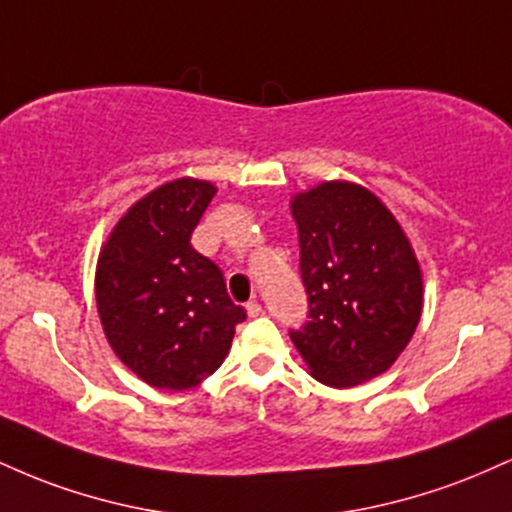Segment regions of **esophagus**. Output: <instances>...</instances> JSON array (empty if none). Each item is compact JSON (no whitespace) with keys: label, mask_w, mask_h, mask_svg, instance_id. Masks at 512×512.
I'll list each match as a JSON object with an SVG mask.
<instances>
[{"label":"esophagus","mask_w":512,"mask_h":512,"mask_svg":"<svg viewBox=\"0 0 512 512\" xmlns=\"http://www.w3.org/2000/svg\"><path fill=\"white\" fill-rule=\"evenodd\" d=\"M245 310H248V315H250V317H257V315H262V305L257 303V301H250L248 305H245Z\"/></svg>","instance_id":"1"}]
</instances>
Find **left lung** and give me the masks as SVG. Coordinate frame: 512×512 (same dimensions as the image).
<instances>
[{
    "label": "left lung",
    "mask_w": 512,
    "mask_h": 512,
    "mask_svg": "<svg viewBox=\"0 0 512 512\" xmlns=\"http://www.w3.org/2000/svg\"><path fill=\"white\" fill-rule=\"evenodd\" d=\"M308 322L291 342L310 375L354 387L385 373L421 320V267L392 211L366 187L322 182L293 197Z\"/></svg>",
    "instance_id": "obj_1"
}]
</instances>
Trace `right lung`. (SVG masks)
Listing matches in <instances>:
<instances>
[{
    "label": "right lung",
    "mask_w": 512,
    "mask_h": 512,
    "mask_svg": "<svg viewBox=\"0 0 512 512\" xmlns=\"http://www.w3.org/2000/svg\"><path fill=\"white\" fill-rule=\"evenodd\" d=\"M216 195L207 180L180 178L132 204L105 240L96 305L108 344L158 390H190L231 349L248 313L228 298L214 262L190 238Z\"/></svg>",
    "instance_id": "1"
}]
</instances>
